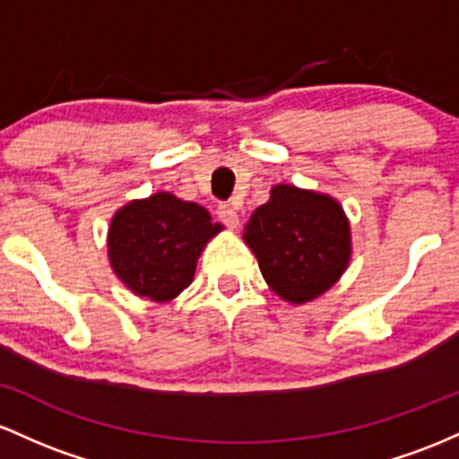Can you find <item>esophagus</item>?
<instances>
[{"label":"esophagus","instance_id":"obj_1","mask_svg":"<svg viewBox=\"0 0 459 459\" xmlns=\"http://www.w3.org/2000/svg\"><path fill=\"white\" fill-rule=\"evenodd\" d=\"M216 214H219V219L223 221V223L228 225L230 230H236V228H238V223H240L238 212H236V210L231 208L230 204H221V205H219V210H216Z\"/></svg>","mask_w":459,"mask_h":459}]
</instances>
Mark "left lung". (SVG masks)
Here are the masks:
<instances>
[{
	"label": "left lung",
	"instance_id": "8db88e82",
	"mask_svg": "<svg viewBox=\"0 0 459 459\" xmlns=\"http://www.w3.org/2000/svg\"><path fill=\"white\" fill-rule=\"evenodd\" d=\"M243 240L271 290L292 306L325 295L351 260V225L342 205L292 184L271 188L269 202L245 225Z\"/></svg>",
	"mask_w": 459,
	"mask_h": 459
}]
</instances>
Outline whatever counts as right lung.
Here are the masks:
<instances>
[{
	"mask_svg": "<svg viewBox=\"0 0 459 459\" xmlns=\"http://www.w3.org/2000/svg\"><path fill=\"white\" fill-rule=\"evenodd\" d=\"M221 230L204 205L160 190L117 210L108 260L134 295L167 303L190 286L199 255Z\"/></svg>",
	"mask_w": 459,
	"mask_h": 459,
	"instance_id": "1",
	"label": "right lung"
}]
</instances>
